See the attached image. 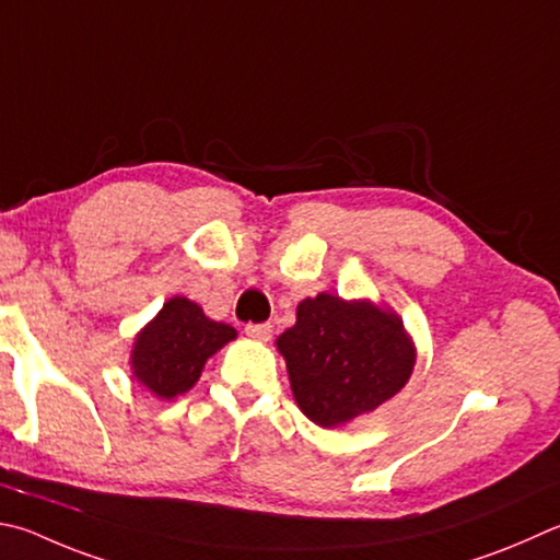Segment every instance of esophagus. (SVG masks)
Wrapping results in <instances>:
<instances>
[{
    "mask_svg": "<svg viewBox=\"0 0 560 560\" xmlns=\"http://www.w3.org/2000/svg\"><path fill=\"white\" fill-rule=\"evenodd\" d=\"M245 332L254 340H269L271 338V325L269 323H247Z\"/></svg>",
    "mask_w": 560,
    "mask_h": 560,
    "instance_id": "1",
    "label": "esophagus"
}]
</instances>
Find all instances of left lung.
<instances>
[{"label": "left lung", "mask_w": 560, "mask_h": 560, "mask_svg": "<svg viewBox=\"0 0 560 560\" xmlns=\"http://www.w3.org/2000/svg\"><path fill=\"white\" fill-rule=\"evenodd\" d=\"M277 345L296 404L325 429L392 399L409 382L416 360L394 313L330 293L301 301L296 325Z\"/></svg>", "instance_id": "obj_1"}]
</instances>
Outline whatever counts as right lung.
I'll return each instance as SVG.
<instances>
[{
  "mask_svg": "<svg viewBox=\"0 0 560 560\" xmlns=\"http://www.w3.org/2000/svg\"><path fill=\"white\" fill-rule=\"evenodd\" d=\"M235 335L230 325L206 318L192 301L171 299L139 332L131 352L135 377L161 399H174L198 382L206 360Z\"/></svg>",
  "mask_w": 560,
  "mask_h": 560,
  "instance_id": "right-lung-1",
  "label": "right lung"
}]
</instances>
